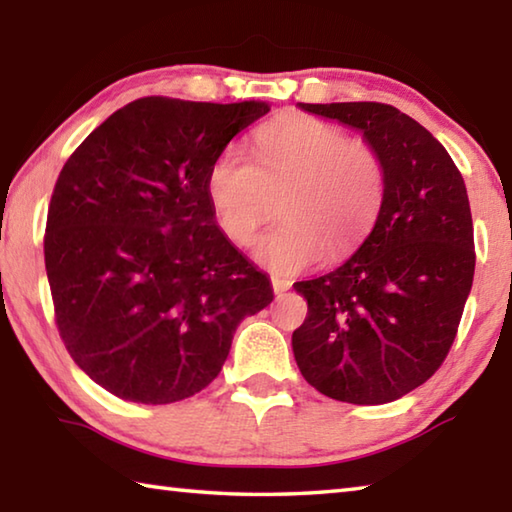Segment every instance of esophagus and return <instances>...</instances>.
<instances>
[{
	"mask_svg": "<svg viewBox=\"0 0 512 512\" xmlns=\"http://www.w3.org/2000/svg\"><path fill=\"white\" fill-rule=\"evenodd\" d=\"M271 284H273L275 296H282L284 291H289V289H291V280H284V277H273Z\"/></svg>",
	"mask_w": 512,
	"mask_h": 512,
	"instance_id": "34e87169",
	"label": "esophagus"
}]
</instances>
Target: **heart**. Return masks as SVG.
I'll return each mask as SVG.
<instances>
[{
    "mask_svg": "<svg viewBox=\"0 0 512 512\" xmlns=\"http://www.w3.org/2000/svg\"><path fill=\"white\" fill-rule=\"evenodd\" d=\"M214 219L228 241L248 246L255 259L280 275H293L327 255L343 257L368 235L386 198V164L368 142L309 115L273 119L255 135L253 158L225 146L205 173Z\"/></svg>",
    "mask_w": 512,
    "mask_h": 512,
    "instance_id": "b5f03b06",
    "label": "heart"
}]
</instances>
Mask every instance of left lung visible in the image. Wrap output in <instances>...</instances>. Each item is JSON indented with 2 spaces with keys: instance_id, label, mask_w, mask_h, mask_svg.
<instances>
[{
  "instance_id": "obj_1",
  "label": "left lung",
  "mask_w": 512,
  "mask_h": 512,
  "mask_svg": "<svg viewBox=\"0 0 512 512\" xmlns=\"http://www.w3.org/2000/svg\"><path fill=\"white\" fill-rule=\"evenodd\" d=\"M363 133L386 164V198L348 262L296 282L307 318L293 357L318 393L386 404L422 386L456 339L474 277V225L445 146L388 103H300Z\"/></svg>"
}]
</instances>
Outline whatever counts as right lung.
I'll list each match as a JSON object with an SVG mask.
<instances>
[{
	"label": "right lung",
	"mask_w": 512,
	"mask_h": 512,
	"mask_svg": "<svg viewBox=\"0 0 512 512\" xmlns=\"http://www.w3.org/2000/svg\"><path fill=\"white\" fill-rule=\"evenodd\" d=\"M266 101L144 97L65 162L47 212L45 266L69 357L137 404L187 400L219 375L273 289L214 221L205 173Z\"/></svg>",
	"instance_id": "1"
}]
</instances>
